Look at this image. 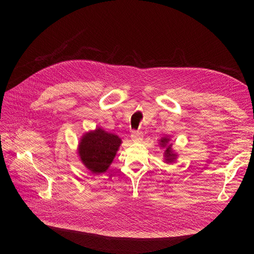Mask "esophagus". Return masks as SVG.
Instances as JSON below:
<instances>
[{
    "label": "esophagus",
    "mask_w": 254,
    "mask_h": 254,
    "mask_svg": "<svg viewBox=\"0 0 254 254\" xmlns=\"http://www.w3.org/2000/svg\"><path fill=\"white\" fill-rule=\"evenodd\" d=\"M131 140L135 143H141L143 141V133L142 132H139V131H133L131 133Z\"/></svg>",
    "instance_id": "34e87169"
}]
</instances>
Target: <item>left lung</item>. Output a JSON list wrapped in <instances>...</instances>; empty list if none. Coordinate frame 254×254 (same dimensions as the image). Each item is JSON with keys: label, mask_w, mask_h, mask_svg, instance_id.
<instances>
[{"label": "left lung", "mask_w": 254, "mask_h": 254, "mask_svg": "<svg viewBox=\"0 0 254 254\" xmlns=\"http://www.w3.org/2000/svg\"><path fill=\"white\" fill-rule=\"evenodd\" d=\"M160 147L164 149V162L165 163H174L175 161L178 158V155L174 151L173 149V144L171 143V137L170 136H163L159 140Z\"/></svg>", "instance_id": "obj_1"}]
</instances>
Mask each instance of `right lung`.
<instances>
[{
  "label": "right lung",
  "instance_id": "add662e5",
  "mask_svg": "<svg viewBox=\"0 0 254 254\" xmlns=\"http://www.w3.org/2000/svg\"><path fill=\"white\" fill-rule=\"evenodd\" d=\"M122 144L121 137L105 131L101 127L83 133L77 153L81 163L92 174H103L108 170Z\"/></svg>",
  "mask_w": 254,
  "mask_h": 254
}]
</instances>
